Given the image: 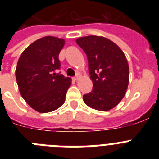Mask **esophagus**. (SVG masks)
Instances as JSON below:
<instances>
[{
  "instance_id": "34e87169",
  "label": "esophagus",
  "mask_w": 159,
  "mask_h": 159,
  "mask_svg": "<svg viewBox=\"0 0 159 159\" xmlns=\"http://www.w3.org/2000/svg\"><path fill=\"white\" fill-rule=\"evenodd\" d=\"M80 78V75H79V74H77V75H75V77H73V80H78Z\"/></svg>"
}]
</instances>
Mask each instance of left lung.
Here are the masks:
<instances>
[{
  "label": "left lung",
  "mask_w": 159,
  "mask_h": 159,
  "mask_svg": "<svg viewBox=\"0 0 159 159\" xmlns=\"http://www.w3.org/2000/svg\"><path fill=\"white\" fill-rule=\"evenodd\" d=\"M86 53L92 91L84 95L85 104L107 111L123 99L129 84V65L120 48L103 36H88L76 39Z\"/></svg>",
  "instance_id": "obj_1"
}]
</instances>
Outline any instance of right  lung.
I'll use <instances>...</instances> for the list:
<instances>
[{
	"instance_id": "1",
	"label": "right lung",
	"mask_w": 159,
	"mask_h": 159,
	"mask_svg": "<svg viewBox=\"0 0 159 159\" xmlns=\"http://www.w3.org/2000/svg\"><path fill=\"white\" fill-rule=\"evenodd\" d=\"M64 39L48 36L36 40L20 55L16 68L20 93L28 104L40 113L58 109L65 102L71 79L56 73L60 69L59 54Z\"/></svg>"
}]
</instances>
